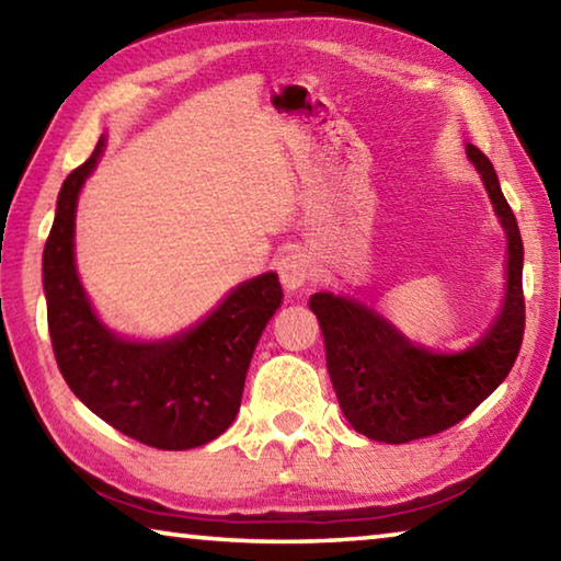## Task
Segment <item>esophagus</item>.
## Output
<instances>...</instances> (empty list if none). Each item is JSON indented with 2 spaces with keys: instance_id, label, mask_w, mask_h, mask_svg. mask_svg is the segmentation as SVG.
I'll use <instances>...</instances> for the list:
<instances>
[{
  "instance_id": "obj_1",
  "label": "esophagus",
  "mask_w": 561,
  "mask_h": 561,
  "mask_svg": "<svg viewBox=\"0 0 561 561\" xmlns=\"http://www.w3.org/2000/svg\"><path fill=\"white\" fill-rule=\"evenodd\" d=\"M277 272H279L282 287L287 291H297L307 284L311 274V264L307 260V254L299 250H291L277 262Z\"/></svg>"
}]
</instances>
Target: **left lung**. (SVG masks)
<instances>
[{
  "label": "left lung",
  "instance_id": "obj_1",
  "mask_svg": "<svg viewBox=\"0 0 561 561\" xmlns=\"http://www.w3.org/2000/svg\"><path fill=\"white\" fill-rule=\"evenodd\" d=\"M507 232V294L495 324L462 354L415 346L364 304L319 291L309 299L324 334L327 366L341 411L371 440L408 443L443 433L468 417L505 381L525 334L522 237L490 158L468 146Z\"/></svg>",
  "mask_w": 561,
  "mask_h": 561
}]
</instances>
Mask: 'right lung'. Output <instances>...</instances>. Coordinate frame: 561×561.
Wrapping results in <instances>:
<instances>
[{
    "instance_id": "1",
    "label": "right lung",
    "mask_w": 561,
    "mask_h": 561,
    "mask_svg": "<svg viewBox=\"0 0 561 561\" xmlns=\"http://www.w3.org/2000/svg\"><path fill=\"white\" fill-rule=\"evenodd\" d=\"M87 163L64 180L44 247L46 319L56 364L79 401L128 438L160 450L215 440L240 411L254 346L282 307L274 272L237 287L203 324L158 344L113 336L93 314L73 264V217Z\"/></svg>"
}]
</instances>
